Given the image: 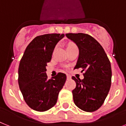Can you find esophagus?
<instances>
[{
  "label": "esophagus",
  "instance_id": "esophagus-1",
  "mask_svg": "<svg viewBox=\"0 0 126 126\" xmlns=\"http://www.w3.org/2000/svg\"><path fill=\"white\" fill-rule=\"evenodd\" d=\"M70 76H69V75H68V74H66V78H67V79H70Z\"/></svg>",
  "mask_w": 126,
  "mask_h": 126
}]
</instances>
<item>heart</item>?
<instances>
[{
    "instance_id": "obj_1",
    "label": "heart",
    "mask_w": 126,
    "mask_h": 126,
    "mask_svg": "<svg viewBox=\"0 0 126 126\" xmlns=\"http://www.w3.org/2000/svg\"><path fill=\"white\" fill-rule=\"evenodd\" d=\"M74 45V44H73V43H70V44H68V46H67V47H68V46H70V45Z\"/></svg>"
}]
</instances>
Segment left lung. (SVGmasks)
Masks as SVG:
<instances>
[{
    "label": "left lung",
    "instance_id": "obj_1",
    "mask_svg": "<svg viewBox=\"0 0 126 126\" xmlns=\"http://www.w3.org/2000/svg\"><path fill=\"white\" fill-rule=\"evenodd\" d=\"M65 35L79 48L74 69L81 68L82 71H85L83 79L72 77L76 83L72 91L74 102L83 111H96L104 104L111 87V63L103 47L92 36L83 33Z\"/></svg>",
    "mask_w": 126,
    "mask_h": 126
}]
</instances>
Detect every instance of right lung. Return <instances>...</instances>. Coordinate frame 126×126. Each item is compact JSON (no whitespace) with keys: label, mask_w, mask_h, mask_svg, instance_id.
<instances>
[{"label":"right lung","mask_w":126,"mask_h":126,"mask_svg":"<svg viewBox=\"0 0 126 126\" xmlns=\"http://www.w3.org/2000/svg\"><path fill=\"white\" fill-rule=\"evenodd\" d=\"M64 36L63 33L37 36L26 47L20 61L19 88L24 101L35 111L43 112L54 107L66 81L65 74L59 72L50 79L46 74L54 48Z\"/></svg>","instance_id":"1"}]
</instances>
